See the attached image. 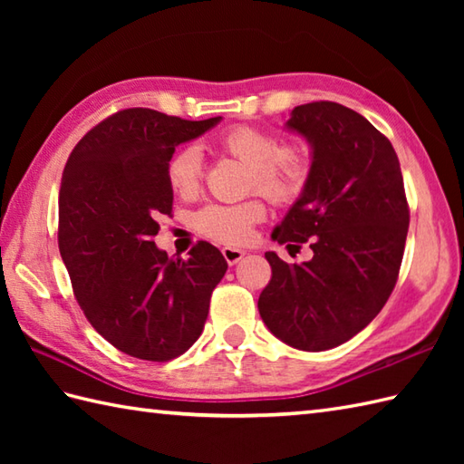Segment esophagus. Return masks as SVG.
Returning <instances> with one entry per match:
<instances>
[{
  "instance_id": "34e87169",
  "label": "esophagus",
  "mask_w": 464,
  "mask_h": 464,
  "mask_svg": "<svg viewBox=\"0 0 464 464\" xmlns=\"http://www.w3.org/2000/svg\"><path fill=\"white\" fill-rule=\"evenodd\" d=\"M221 253H223L225 261L229 263V265H237V263L245 257V251H241V249H235V247H223V249H221Z\"/></svg>"
}]
</instances>
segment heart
Returning <instances> with one entry per match:
<instances>
[{
    "instance_id": "obj_1",
    "label": "heart",
    "mask_w": 464,
    "mask_h": 464,
    "mask_svg": "<svg viewBox=\"0 0 464 464\" xmlns=\"http://www.w3.org/2000/svg\"><path fill=\"white\" fill-rule=\"evenodd\" d=\"M219 147L251 171L249 185L271 201H293L307 179V163L299 150H281L279 137L239 125L219 135ZM203 157L199 147L185 145L167 163V181L181 197H191L199 189ZM265 219L261 201L233 205L209 203L193 215V227L203 237L225 245H243L251 239L253 225Z\"/></svg>"
}]
</instances>
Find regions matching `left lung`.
<instances>
[{
    "label": "left lung",
    "mask_w": 464,
    "mask_h": 464,
    "mask_svg": "<svg viewBox=\"0 0 464 464\" xmlns=\"http://www.w3.org/2000/svg\"><path fill=\"white\" fill-rule=\"evenodd\" d=\"M285 130L307 140L311 167L271 239L309 241L313 259L289 265L265 253L273 277L257 304L283 343L327 351L367 327L395 289L409 231L405 185L391 141L349 107L299 105Z\"/></svg>",
    "instance_id": "1"
}]
</instances>
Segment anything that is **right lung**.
Wrapping results in <instances>:
<instances>
[{"instance_id":"obj_1","label":"right lung","mask_w":464,"mask_h":464,"mask_svg":"<svg viewBox=\"0 0 464 464\" xmlns=\"http://www.w3.org/2000/svg\"><path fill=\"white\" fill-rule=\"evenodd\" d=\"M221 121H187L145 107L117 111L75 145L59 189V253L93 329L131 357L171 361L199 339L221 251L199 241L169 257L151 241L169 215L175 147Z\"/></svg>"}]
</instances>
